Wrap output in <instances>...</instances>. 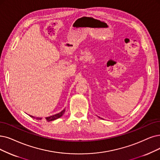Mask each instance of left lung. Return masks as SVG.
Listing matches in <instances>:
<instances>
[{
    "mask_svg": "<svg viewBox=\"0 0 160 160\" xmlns=\"http://www.w3.org/2000/svg\"><path fill=\"white\" fill-rule=\"evenodd\" d=\"M98 118H100V117H98Z\"/></svg>",
    "mask_w": 160,
    "mask_h": 160,
    "instance_id": "8db88e82",
    "label": "left lung"
}]
</instances>
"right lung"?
Here are the masks:
<instances>
[{"label": "right lung", "mask_w": 160, "mask_h": 160, "mask_svg": "<svg viewBox=\"0 0 160 160\" xmlns=\"http://www.w3.org/2000/svg\"><path fill=\"white\" fill-rule=\"evenodd\" d=\"M65 110H66L65 109H63L62 112H60L58 113H56V114L52 115V116H50L47 117V118H45V119L47 120V121H54V120H55V119H58V118H60V117H62V116H63V114L64 113ZM29 116L31 117V118H34V119H37V120H41V119H42V118H36V117H34V116Z\"/></svg>", "instance_id": "right-lung-1"}]
</instances>
